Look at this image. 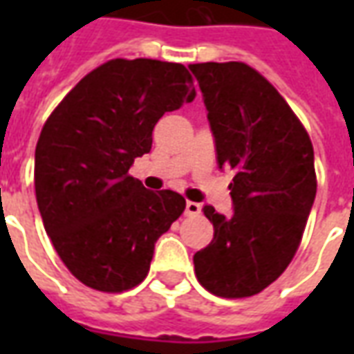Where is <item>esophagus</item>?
Masks as SVG:
<instances>
[{"label": "esophagus", "mask_w": 354, "mask_h": 354, "mask_svg": "<svg viewBox=\"0 0 354 354\" xmlns=\"http://www.w3.org/2000/svg\"><path fill=\"white\" fill-rule=\"evenodd\" d=\"M201 210H203V207H201L199 203H193V201H187V203H185V214L187 216L201 214Z\"/></svg>", "instance_id": "obj_1"}]
</instances>
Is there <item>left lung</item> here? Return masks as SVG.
Returning <instances> with one entry per match:
<instances>
[{
  "mask_svg": "<svg viewBox=\"0 0 354 354\" xmlns=\"http://www.w3.org/2000/svg\"><path fill=\"white\" fill-rule=\"evenodd\" d=\"M214 134L218 165L235 170L233 214L203 212L212 243L193 256L199 282L220 297H248L294 258L317 195L309 134L269 81L243 62L189 64Z\"/></svg>",
  "mask_w": 354,
  "mask_h": 354,
  "instance_id": "left-lung-1",
  "label": "left lung"
}]
</instances>
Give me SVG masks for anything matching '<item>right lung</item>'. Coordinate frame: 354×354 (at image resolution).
<instances>
[{"label": "right lung", "mask_w": 354, "mask_h": 354, "mask_svg": "<svg viewBox=\"0 0 354 354\" xmlns=\"http://www.w3.org/2000/svg\"><path fill=\"white\" fill-rule=\"evenodd\" d=\"M195 98L185 66L115 58L85 75L50 113L35 146L43 225L70 273L100 292L146 279L155 243L184 212L176 192L129 176L155 123Z\"/></svg>", "instance_id": "right-lung-1"}]
</instances>
